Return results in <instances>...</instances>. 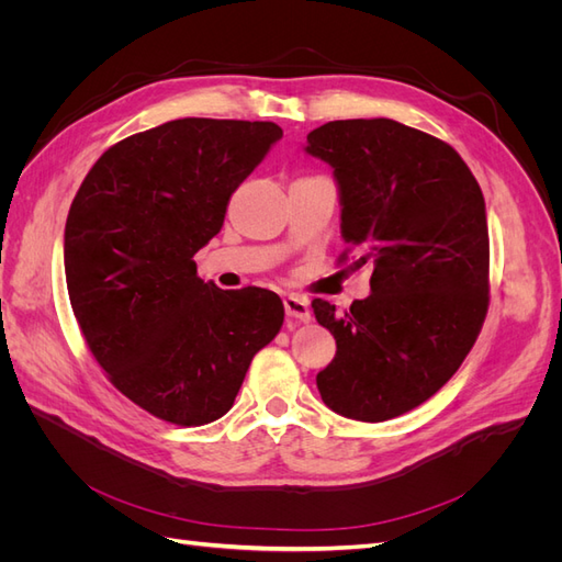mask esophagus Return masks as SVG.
I'll return each instance as SVG.
<instances>
[{
	"mask_svg": "<svg viewBox=\"0 0 562 562\" xmlns=\"http://www.w3.org/2000/svg\"><path fill=\"white\" fill-rule=\"evenodd\" d=\"M283 307H285L288 318H295V321H302V323H310L312 321L310 302L304 300V297L288 295V297H283Z\"/></svg>",
	"mask_w": 562,
	"mask_h": 562,
	"instance_id": "obj_1",
	"label": "esophagus"
}]
</instances>
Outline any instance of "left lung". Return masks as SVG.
<instances>
[{"label":"left lung","instance_id":"8db88e82","mask_svg":"<svg viewBox=\"0 0 562 562\" xmlns=\"http://www.w3.org/2000/svg\"><path fill=\"white\" fill-rule=\"evenodd\" d=\"M335 168L353 265H372L370 295L349 312L314 300L337 342L316 375L335 413L384 422L431 398L462 366L490 304L485 201L462 157L394 119H339L307 135Z\"/></svg>","mask_w":562,"mask_h":562}]
</instances>
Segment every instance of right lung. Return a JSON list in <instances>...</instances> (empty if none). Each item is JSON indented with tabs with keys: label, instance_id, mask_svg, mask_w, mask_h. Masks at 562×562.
Instances as JSON below:
<instances>
[{
	"label": "right lung",
	"instance_id": "1",
	"mask_svg": "<svg viewBox=\"0 0 562 562\" xmlns=\"http://www.w3.org/2000/svg\"><path fill=\"white\" fill-rule=\"evenodd\" d=\"M281 135L274 122L201 116L128 135L67 213V293L93 359L128 401L178 427L223 417L283 326L277 293L220 291L192 260Z\"/></svg>",
	"mask_w": 562,
	"mask_h": 562
}]
</instances>
